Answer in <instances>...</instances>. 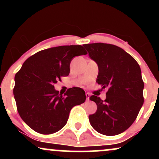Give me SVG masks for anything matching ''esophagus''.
<instances>
[{
  "mask_svg": "<svg viewBox=\"0 0 159 159\" xmlns=\"http://www.w3.org/2000/svg\"><path fill=\"white\" fill-rule=\"evenodd\" d=\"M90 95L89 93H86V97H87V101H89V100H90Z\"/></svg>",
  "mask_w": 159,
  "mask_h": 159,
  "instance_id": "34e87169",
  "label": "esophagus"
}]
</instances>
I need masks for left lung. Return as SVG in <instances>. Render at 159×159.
Segmentation results:
<instances>
[{"instance_id": "8db88e82", "label": "left lung", "mask_w": 159, "mask_h": 159, "mask_svg": "<svg viewBox=\"0 0 159 159\" xmlns=\"http://www.w3.org/2000/svg\"><path fill=\"white\" fill-rule=\"evenodd\" d=\"M98 66L96 82L107 88L105 101L96 96L90 99L97 105L89 116L96 132L107 136L125 132L136 120L143 104L144 84L140 66L123 48L107 43L83 45Z\"/></svg>"}]
</instances>
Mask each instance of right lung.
<instances>
[{
	"label": "right lung",
	"instance_id": "obj_1",
	"mask_svg": "<svg viewBox=\"0 0 159 159\" xmlns=\"http://www.w3.org/2000/svg\"><path fill=\"white\" fill-rule=\"evenodd\" d=\"M87 54L81 45H63L40 51L23 63L15 75L13 94L20 116L33 130L43 134L58 132L71 109L84 102L85 92L80 87L62 96L54 84L69 75L74 57Z\"/></svg>",
	"mask_w": 159,
	"mask_h": 159
}]
</instances>
